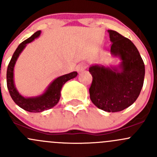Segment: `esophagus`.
Masks as SVG:
<instances>
[{"label": "esophagus", "mask_w": 157, "mask_h": 157, "mask_svg": "<svg viewBox=\"0 0 157 157\" xmlns=\"http://www.w3.org/2000/svg\"><path fill=\"white\" fill-rule=\"evenodd\" d=\"M86 67H87V66H86V64H85V63H80V64H79L77 66L76 70H77V72H82V71H84Z\"/></svg>", "instance_id": "obj_1"}]
</instances>
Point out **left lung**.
I'll list each match as a JSON object with an SVG mask.
<instances>
[{
  "label": "left lung",
  "instance_id": "obj_1",
  "mask_svg": "<svg viewBox=\"0 0 157 157\" xmlns=\"http://www.w3.org/2000/svg\"><path fill=\"white\" fill-rule=\"evenodd\" d=\"M112 42L111 55L120 59L118 65L93 64L90 99L97 108L108 112L124 110L132 105L143 87L145 67L132 42L114 30H108Z\"/></svg>",
  "mask_w": 157,
  "mask_h": 157
}]
</instances>
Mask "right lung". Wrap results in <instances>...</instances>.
Listing matches in <instances>:
<instances>
[{"instance_id": "add662e5", "label": "right lung", "mask_w": 157, "mask_h": 157, "mask_svg": "<svg viewBox=\"0 0 157 157\" xmlns=\"http://www.w3.org/2000/svg\"><path fill=\"white\" fill-rule=\"evenodd\" d=\"M40 34V30L37 31L33 36H30L29 39L23 41L22 43L18 45L13 55L7 71V85L11 98L14 101V102L20 108L29 112H41L53 108L55 105L58 104V101H59L60 97H61V88L64 86V83L77 76V72L74 71L70 74H64V75L57 77L48 85L45 92L39 96L25 97L19 93L17 87L15 86L13 79V71L16 62L23 49L26 48L27 44L34 41L35 39L39 37Z\"/></svg>"}]
</instances>
